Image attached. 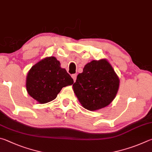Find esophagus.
Wrapping results in <instances>:
<instances>
[{"mask_svg":"<svg viewBox=\"0 0 152 152\" xmlns=\"http://www.w3.org/2000/svg\"><path fill=\"white\" fill-rule=\"evenodd\" d=\"M71 77H72V78H73L74 82H75L76 81V79H77V75L76 74H73L71 75Z\"/></svg>","mask_w":152,"mask_h":152,"instance_id":"obj_1","label":"esophagus"}]
</instances>
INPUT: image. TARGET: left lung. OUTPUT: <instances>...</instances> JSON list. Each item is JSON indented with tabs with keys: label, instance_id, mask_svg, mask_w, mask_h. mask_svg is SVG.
I'll use <instances>...</instances> for the list:
<instances>
[{
	"label": "left lung",
	"instance_id": "left-lung-1",
	"mask_svg": "<svg viewBox=\"0 0 152 152\" xmlns=\"http://www.w3.org/2000/svg\"><path fill=\"white\" fill-rule=\"evenodd\" d=\"M119 86L118 75L105 59L87 63L73 85L79 102L89 111L110 105L118 93Z\"/></svg>",
	"mask_w": 152,
	"mask_h": 152
}]
</instances>
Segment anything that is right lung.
<instances>
[{"label": "right lung", "mask_w": 152, "mask_h": 152, "mask_svg": "<svg viewBox=\"0 0 152 152\" xmlns=\"http://www.w3.org/2000/svg\"><path fill=\"white\" fill-rule=\"evenodd\" d=\"M73 83L65 69L54 57H47L32 66L26 77V91L40 103L51 102L63 87Z\"/></svg>", "instance_id": "obj_1"}]
</instances>
